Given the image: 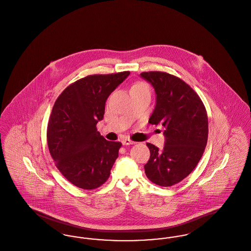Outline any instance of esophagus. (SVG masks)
I'll return each instance as SVG.
<instances>
[{
  "label": "esophagus",
  "instance_id": "esophagus-1",
  "mask_svg": "<svg viewBox=\"0 0 251 251\" xmlns=\"http://www.w3.org/2000/svg\"><path fill=\"white\" fill-rule=\"evenodd\" d=\"M121 142H122L123 145H125V146H128V145H133V144H135V142L131 141V140H130V139H127V138L123 139Z\"/></svg>",
  "mask_w": 251,
  "mask_h": 251
}]
</instances>
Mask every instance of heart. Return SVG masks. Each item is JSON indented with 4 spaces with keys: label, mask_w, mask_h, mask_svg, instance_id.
I'll use <instances>...</instances> for the list:
<instances>
[{
    "label": "heart",
    "mask_w": 251,
    "mask_h": 251,
    "mask_svg": "<svg viewBox=\"0 0 251 251\" xmlns=\"http://www.w3.org/2000/svg\"><path fill=\"white\" fill-rule=\"evenodd\" d=\"M132 90H150L149 85L145 83H137L134 84L131 87V91Z\"/></svg>",
    "instance_id": "heart-1"
}]
</instances>
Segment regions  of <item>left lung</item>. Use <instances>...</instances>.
<instances>
[{"instance_id": "1", "label": "left lung", "mask_w": 251, "mask_h": 251, "mask_svg": "<svg viewBox=\"0 0 251 251\" xmlns=\"http://www.w3.org/2000/svg\"><path fill=\"white\" fill-rule=\"evenodd\" d=\"M156 95L151 124L162 125L163 150L147 143L151 157L144 166L147 177L160 186H171L186 178L198 165L208 139V118L201 100L178 77L166 72H142Z\"/></svg>"}]
</instances>
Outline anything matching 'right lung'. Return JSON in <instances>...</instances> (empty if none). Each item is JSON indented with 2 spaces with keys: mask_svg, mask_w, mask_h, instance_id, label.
<instances>
[{
  "mask_svg": "<svg viewBox=\"0 0 251 251\" xmlns=\"http://www.w3.org/2000/svg\"><path fill=\"white\" fill-rule=\"evenodd\" d=\"M130 75H90L69 85L57 98L49 120L48 147L62 175L82 189L107 180L120 142L108 141L96 125L102 120L110 94Z\"/></svg>",
  "mask_w": 251,
  "mask_h": 251,
  "instance_id": "obj_1",
  "label": "right lung"
}]
</instances>
